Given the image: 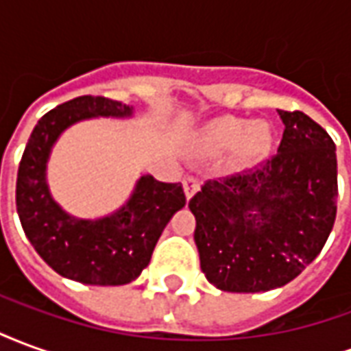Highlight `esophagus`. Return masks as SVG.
<instances>
[{"mask_svg":"<svg viewBox=\"0 0 351 351\" xmlns=\"http://www.w3.org/2000/svg\"><path fill=\"white\" fill-rule=\"evenodd\" d=\"M184 193H186V199H191L199 190V180L195 176H186L182 180Z\"/></svg>","mask_w":351,"mask_h":351,"instance_id":"1","label":"esophagus"}]
</instances>
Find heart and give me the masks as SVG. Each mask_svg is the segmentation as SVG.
I'll list each match as a JSON object with an SVG mask.
<instances>
[{
	"label": "heart",
	"mask_w": 351,
	"mask_h": 351,
	"mask_svg": "<svg viewBox=\"0 0 351 351\" xmlns=\"http://www.w3.org/2000/svg\"><path fill=\"white\" fill-rule=\"evenodd\" d=\"M272 130L269 123H252L241 118H218L205 128L199 146L210 156H221L239 148L244 160L258 161L271 152Z\"/></svg>",
	"instance_id": "heart-1"
}]
</instances>
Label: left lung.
Instances as JSON below:
<instances>
[{"instance_id":"obj_1","label":"left lung","mask_w":351,"mask_h":351,"mask_svg":"<svg viewBox=\"0 0 351 351\" xmlns=\"http://www.w3.org/2000/svg\"><path fill=\"white\" fill-rule=\"evenodd\" d=\"M278 154L254 171L208 180L190 201L201 271L221 291L286 286L324 248L337 216V148L301 110H278Z\"/></svg>"}]
</instances>
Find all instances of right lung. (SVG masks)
Segmentation results:
<instances>
[{
	"mask_svg": "<svg viewBox=\"0 0 351 351\" xmlns=\"http://www.w3.org/2000/svg\"><path fill=\"white\" fill-rule=\"evenodd\" d=\"M135 108L82 95L52 108L29 135L16 178V210L35 252L65 278L90 286H123L150 263L163 229L186 205L182 184L141 175L130 199L103 218H77L58 205L47 165L60 135L90 118H133Z\"/></svg>",
	"mask_w": 351,
	"mask_h": 351,
	"instance_id": "right-lung-1",
	"label": "right lung"
}]
</instances>
